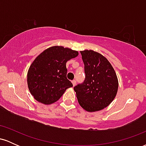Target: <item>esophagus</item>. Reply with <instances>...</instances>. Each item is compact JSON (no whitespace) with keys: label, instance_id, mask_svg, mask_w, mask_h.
Wrapping results in <instances>:
<instances>
[{"label":"esophagus","instance_id":"1","mask_svg":"<svg viewBox=\"0 0 146 146\" xmlns=\"http://www.w3.org/2000/svg\"><path fill=\"white\" fill-rule=\"evenodd\" d=\"M72 84H73V86H75V84H76V81H75V80H73V81H72Z\"/></svg>","mask_w":146,"mask_h":146}]
</instances>
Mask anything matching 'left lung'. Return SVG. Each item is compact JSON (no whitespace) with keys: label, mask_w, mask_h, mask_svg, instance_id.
I'll list each match as a JSON object with an SVG mask.
<instances>
[{"label":"left lung","mask_w":146,"mask_h":146,"mask_svg":"<svg viewBox=\"0 0 146 146\" xmlns=\"http://www.w3.org/2000/svg\"><path fill=\"white\" fill-rule=\"evenodd\" d=\"M84 64V82L74 87L79 104L88 112L101 110L113 101L119 82L111 64L93 50L80 51Z\"/></svg>","instance_id":"obj_1"}]
</instances>
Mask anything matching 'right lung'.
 <instances>
[{
	"instance_id": "right-lung-1",
	"label": "right lung",
	"mask_w": 146,
	"mask_h": 146,
	"mask_svg": "<svg viewBox=\"0 0 146 146\" xmlns=\"http://www.w3.org/2000/svg\"><path fill=\"white\" fill-rule=\"evenodd\" d=\"M78 54L71 48L53 46L36 57L27 73L28 88L35 100L43 104H51L73 86L66 78V63Z\"/></svg>"
}]
</instances>
